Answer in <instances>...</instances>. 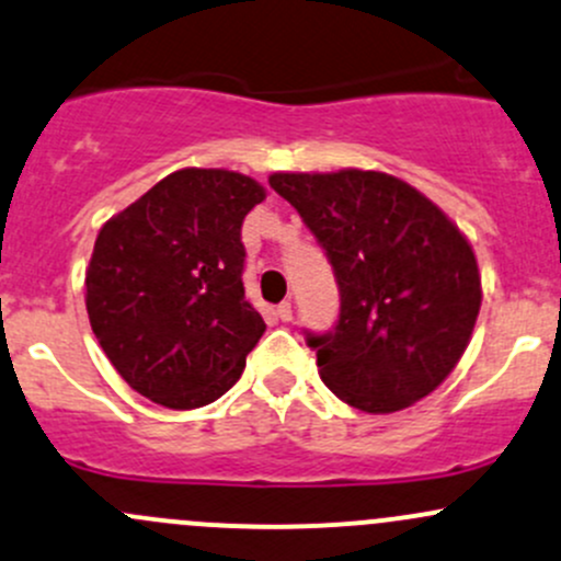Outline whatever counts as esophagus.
I'll use <instances>...</instances> for the list:
<instances>
[{"instance_id":"esophagus-1","label":"esophagus","mask_w":561,"mask_h":561,"mask_svg":"<svg viewBox=\"0 0 561 561\" xmlns=\"http://www.w3.org/2000/svg\"><path fill=\"white\" fill-rule=\"evenodd\" d=\"M276 317H279L282 322H290V320H293V306H290V300H282V304L276 306Z\"/></svg>"}]
</instances>
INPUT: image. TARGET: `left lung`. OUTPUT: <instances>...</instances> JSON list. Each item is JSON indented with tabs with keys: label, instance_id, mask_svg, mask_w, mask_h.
Segmentation results:
<instances>
[{
	"label": "left lung",
	"instance_id": "left-lung-1",
	"mask_svg": "<svg viewBox=\"0 0 561 561\" xmlns=\"http://www.w3.org/2000/svg\"><path fill=\"white\" fill-rule=\"evenodd\" d=\"M325 250L339 320L309 333L322 381L368 414L433 392L462 357L481 309L468 239L416 187L381 172L271 174Z\"/></svg>",
	"mask_w": 561,
	"mask_h": 561
}]
</instances>
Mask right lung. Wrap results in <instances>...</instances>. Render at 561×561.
Returning a JSON list of instances; mask_svg holds the SVG:
<instances>
[{
  "label": "right lung",
  "mask_w": 561,
  "mask_h": 561,
  "mask_svg": "<svg viewBox=\"0 0 561 561\" xmlns=\"http://www.w3.org/2000/svg\"><path fill=\"white\" fill-rule=\"evenodd\" d=\"M265 198L226 169H182L102 228L85 306L128 387L167 409L226 394L265 322L244 296L241 222Z\"/></svg>",
  "instance_id": "add662e5"
}]
</instances>
